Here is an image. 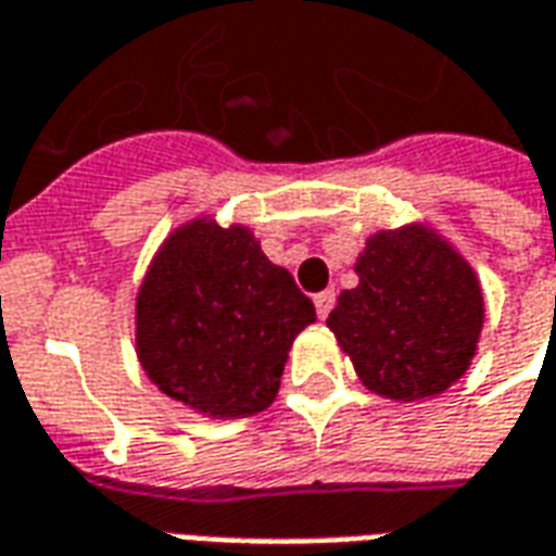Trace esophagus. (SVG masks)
Segmentation results:
<instances>
[{
    "label": "esophagus",
    "mask_w": 556,
    "mask_h": 556,
    "mask_svg": "<svg viewBox=\"0 0 556 556\" xmlns=\"http://www.w3.org/2000/svg\"><path fill=\"white\" fill-rule=\"evenodd\" d=\"M332 306H336V291H320V294H315V309H318V318H327Z\"/></svg>",
    "instance_id": "34e87169"
}]
</instances>
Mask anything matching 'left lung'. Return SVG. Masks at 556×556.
<instances>
[{
  "label": "left lung",
  "mask_w": 556,
  "mask_h": 556,
  "mask_svg": "<svg viewBox=\"0 0 556 556\" xmlns=\"http://www.w3.org/2000/svg\"><path fill=\"white\" fill-rule=\"evenodd\" d=\"M356 274L327 327L359 380L392 401L451 389L483 330V291L466 258L433 229L404 226L368 238Z\"/></svg>",
  "instance_id": "obj_1"
}]
</instances>
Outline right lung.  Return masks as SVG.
<instances>
[{"instance_id":"right-lung-1","label":"right lung","mask_w":556,"mask_h":556,"mask_svg":"<svg viewBox=\"0 0 556 556\" xmlns=\"http://www.w3.org/2000/svg\"><path fill=\"white\" fill-rule=\"evenodd\" d=\"M312 300L247 226L191 220L167 238L138 291V359L167 397L212 418L274 404Z\"/></svg>"}]
</instances>
